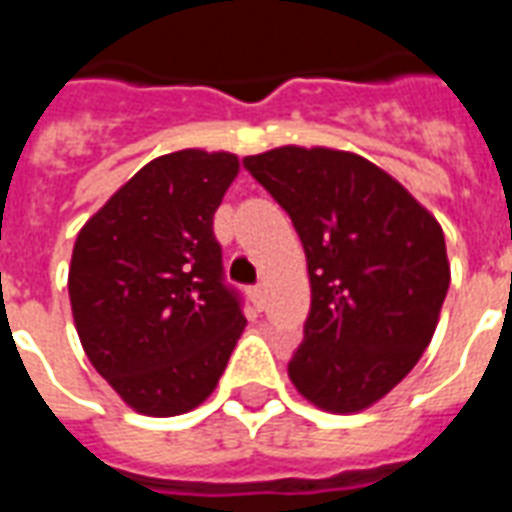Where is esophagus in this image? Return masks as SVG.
Instances as JSON below:
<instances>
[{
  "instance_id": "1",
  "label": "esophagus",
  "mask_w": 512,
  "mask_h": 512,
  "mask_svg": "<svg viewBox=\"0 0 512 512\" xmlns=\"http://www.w3.org/2000/svg\"><path fill=\"white\" fill-rule=\"evenodd\" d=\"M249 296H252V301H255L257 310H263V307H266V288H263V285H255V288L249 290Z\"/></svg>"
}]
</instances>
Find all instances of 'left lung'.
Instances as JSON below:
<instances>
[{
	"mask_svg": "<svg viewBox=\"0 0 512 512\" xmlns=\"http://www.w3.org/2000/svg\"><path fill=\"white\" fill-rule=\"evenodd\" d=\"M244 167L288 211L307 255L312 301L290 381L323 411H365L433 340L450 288L441 224L348 150L282 145Z\"/></svg>",
	"mask_w": 512,
	"mask_h": 512,
	"instance_id": "1",
	"label": "left lung"
}]
</instances>
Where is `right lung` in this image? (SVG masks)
Listing matches in <instances>:
<instances>
[{"label": "right lung", "mask_w": 512, "mask_h": 512, "mask_svg": "<svg viewBox=\"0 0 512 512\" xmlns=\"http://www.w3.org/2000/svg\"><path fill=\"white\" fill-rule=\"evenodd\" d=\"M238 169L224 150L153 158L76 235L68 296L84 354L145 417L200 406L244 332L213 238Z\"/></svg>", "instance_id": "obj_1"}]
</instances>
